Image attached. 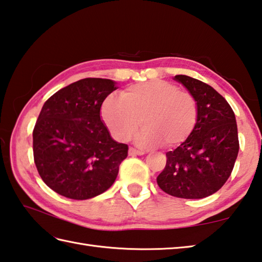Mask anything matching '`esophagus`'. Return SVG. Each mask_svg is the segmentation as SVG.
<instances>
[{"label":"esophagus","mask_w":262,"mask_h":262,"mask_svg":"<svg viewBox=\"0 0 262 262\" xmlns=\"http://www.w3.org/2000/svg\"><path fill=\"white\" fill-rule=\"evenodd\" d=\"M128 153H129V156H143V155H145L144 151L137 150V148H135V147H129Z\"/></svg>","instance_id":"esophagus-1"}]
</instances>
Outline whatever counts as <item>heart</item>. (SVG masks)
<instances>
[{
    "label": "heart",
    "mask_w": 262,
    "mask_h": 262,
    "mask_svg": "<svg viewBox=\"0 0 262 262\" xmlns=\"http://www.w3.org/2000/svg\"><path fill=\"white\" fill-rule=\"evenodd\" d=\"M101 116L117 140H128L142 122L145 128L137 135L141 144L153 146L162 142L166 147H175L192 134L199 107L189 92L155 79L127 87L120 99L107 96L102 103Z\"/></svg>",
    "instance_id": "obj_1"
}]
</instances>
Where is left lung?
<instances>
[{
	"label": "left lung",
	"instance_id": "1",
	"mask_svg": "<svg viewBox=\"0 0 262 262\" xmlns=\"http://www.w3.org/2000/svg\"><path fill=\"white\" fill-rule=\"evenodd\" d=\"M173 79L195 97L199 117L187 140L166 153L157 183L169 195L203 199L222 188L232 173L239 148L236 119L228 102L210 85L185 75Z\"/></svg>",
	"mask_w": 262,
	"mask_h": 262
}]
</instances>
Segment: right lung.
Masks as SVG:
<instances>
[{
    "mask_svg": "<svg viewBox=\"0 0 262 262\" xmlns=\"http://www.w3.org/2000/svg\"><path fill=\"white\" fill-rule=\"evenodd\" d=\"M116 81L85 78L63 87L45 102L33 132L39 176L60 195L87 200L115 183L128 146L116 142L101 119Z\"/></svg>",
    "mask_w": 262,
    "mask_h": 262,
    "instance_id": "add662e5",
    "label": "right lung"
}]
</instances>
